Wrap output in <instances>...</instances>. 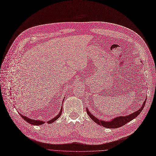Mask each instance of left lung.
Instances as JSON below:
<instances>
[{
    "mask_svg": "<svg viewBox=\"0 0 156 156\" xmlns=\"http://www.w3.org/2000/svg\"><path fill=\"white\" fill-rule=\"evenodd\" d=\"M146 100H147V98H145V101L143 102V105H141V107H140V108L138 111H137L134 112H132L130 114L126 115V116H117V117L112 118L111 120H108V121H104V120H101V119H99L98 118H97L96 116H93V114H92V113L90 112L88 108H87V107H86V111H87V113L88 114L89 116L91 118V119L94 121V122L95 123H96L97 124L101 125L103 126H104V127L108 128V129H116V128H119V127H121V126L125 125L126 123H129L133 119L136 118L142 111V110L144 108V106H145V105Z\"/></svg>",
    "mask_w": 156,
    "mask_h": 156,
    "instance_id": "left-lung-1",
    "label": "left lung"
}]
</instances>
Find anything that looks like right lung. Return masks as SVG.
I'll return each mask as SVG.
<instances>
[{
	"label": "right lung",
	"mask_w": 156,
	"mask_h": 156,
	"mask_svg": "<svg viewBox=\"0 0 156 156\" xmlns=\"http://www.w3.org/2000/svg\"><path fill=\"white\" fill-rule=\"evenodd\" d=\"M63 100L62 103L63 102ZM62 108H63V107L62 106V107H61V109H60V112L58 113V114L56 115V116L55 118H53V119H51V120L48 121V123L49 124H50V123H53V122H55V121H56V119H58V118H60V116H61L62 112ZM19 114L20 115V116L26 121V122H27V123H30V124H31V125H42V124L45 123V122H44V121H42V120H38V119L35 120V119H30V118H27V117H26V116H23V114H21L20 113H19Z\"/></svg>",
	"instance_id": "obj_1"
}]
</instances>
